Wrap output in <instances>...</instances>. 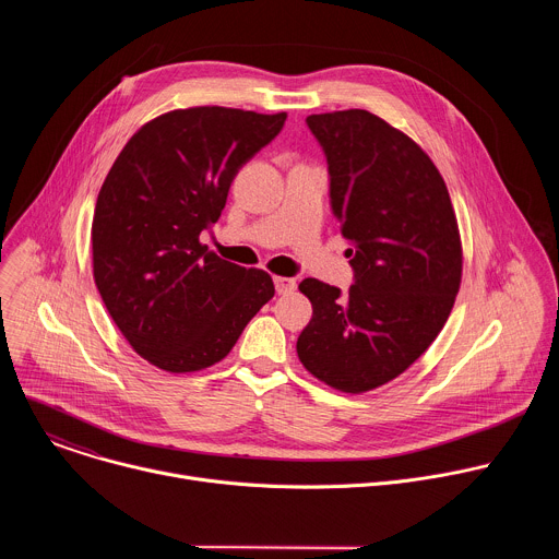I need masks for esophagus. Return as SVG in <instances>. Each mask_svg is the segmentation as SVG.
Returning a JSON list of instances; mask_svg holds the SVG:
<instances>
[{
    "label": "esophagus",
    "instance_id": "obj_1",
    "mask_svg": "<svg viewBox=\"0 0 559 559\" xmlns=\"http://www.w3.org/2000/svg\"><path fill=\"white\" fill-rule=\"evenodd\" d=\"M274 285L278 294H292L296 289V278H287V276H274Z\"/></svg>",
    "mask_w": 559,
    "mask_h": 559
}]
</instances>
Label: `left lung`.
<instances>
[{"instance_id": "left-lung-1", "label": "left lung", "mask_w": 559, "mask_h": 559, "mask_svg": "<svg viewBox=\"0 0 559 559\" xmlns=\"http://www.w3.org/2000/svg\"><path fill=\"white\" fill-rule=\"evenodd\" d=\"M307 126L328 156L354 285H298L313 313L296 352L318 380L365 393L409 369L444 328L462 278L457 221L429 154L384 119L338 110Z\"/></svg>"}]
</instances>
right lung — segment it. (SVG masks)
<instances>
[{"label": "right lung", "instance_id": "right-lung-1", "mask_svg": "<svg viewBox=\"0 0 559 559\" xmlns=\"http://www.w3.org/2000/svg\"><path fill=\"white\" fill-rule=\"evenodd\" d=\"M287 115L199 106L141 126L95 205L93 274L130 347L170 373L223 360L274 296L272 276L201 246L229 186Z\"/></svg>", "mask_w": 559, "mask_h": 559}]
</instances>
